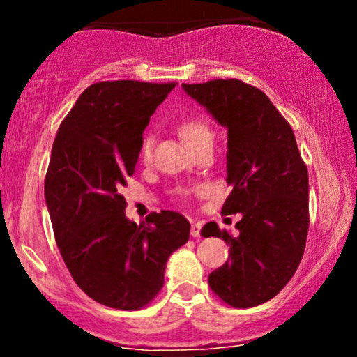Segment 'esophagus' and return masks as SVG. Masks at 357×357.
I'll list each match as a JSON object with an SVG mask.
<instances>
[{
	"label": "esophagus",
	"mask_w": 357,
	"mask_h": 357,
	"mask_svg": "<svg viewBox=\"0 0 357 357\" xmlns=\"http://www.w3.org/2000/svg\"><path fill=\"white\" fill-rule=\"evenodd\" d=\"M202 227H203L202 221H191V236L198 238L199 233H202Z\"/></svg>",
	"instance_id": "obj_1"
}]
</instances>
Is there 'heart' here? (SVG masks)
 <instances>
[{
    "instance_id": "b5f03b06",
    "label": "heart",
    "mask_w": 357,
    "mask_h": 357,
    "mask_svg": "<svg viewBox=\"0 0 357 357\" xmlns=\"http://www.w3.org/2000/svg\"><path fill=\"white\" fill-rule=\"evenodd\" d=\"M178 132L181 134V137L191 149L204 141H213L211 127L202 117H190L186 121L179 122ZM153 144L154 141L151 134L142 136L141 144H139V158H141V161H149L151 154H153Z\"/></svg>"
}]
</instances>
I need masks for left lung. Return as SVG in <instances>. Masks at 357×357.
Returning a JSON list of instances; mask_svg holds the SVG:
<instances>
[{
  "label": "left lung",
  "mask_w": 357,
  "mask_h": 357,
  "mask_svg": "<svg viewBox=\"0 0 357 357\" xmlns=\"http://www.w3.org/2000/svg\"><path fill=\"white\" fill-rule=\"evenodd\" d=\"M188 96L228 129L227 183L221 213L236 215L235 236L215 221L203 236L230 245V257L208 277L225 304L248 309L275 297L301 264L309 231V174L296 136L275 105L238 79L183 84Z\"/></svg>",
  "instance_id": "8db88e82"
}]
</instances>
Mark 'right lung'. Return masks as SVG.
<instances>
[{"mask_svg": "<svg viewBox=\"0 0 357 357\" xmlns=\"http://www.w3.org/2000/svg\"><path fill=\"white\" fill-rule=\"evenodd\" d=\"M176 87L107 80L82 92L61 121L45 178V199L60 255L75 284L102 305L139 310L165 284L166 261L190 240L176 211L126 216L122 188L134 174L149 119Z\"/></svg>", "mask_w": 357, "mask_h": 357, "instance_id": "add662e5", "label": "right lung"}]
</instances>
